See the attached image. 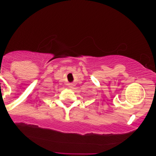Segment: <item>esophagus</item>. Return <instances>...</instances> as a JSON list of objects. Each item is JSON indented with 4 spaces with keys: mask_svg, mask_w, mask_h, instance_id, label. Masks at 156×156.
Here are the masks:
<instances>
[{
    "mask_svg": "<svg viewBox=\"0 0 156 156\" xmlns=\"http://www.w3.org/2000/svg\"><path fill=\"white\" fill-rule=\"evenodd\" d=\"M74 86H75V84H73V83H70V84H69V88H72V89H73Z\"/></svg>",
    "mask_w": 156,
    "mask_h": 156,
    "instance_id": "1",
    "label": "esophagus"
}]
</instances>
